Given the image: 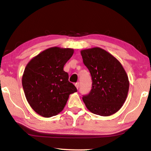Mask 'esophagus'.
I'll return each instance as SVG.
<instances>
[{
  "instance_id": "1",
  "label": "esophagus",
  "mask_w": 151,
  "mask_h": 151,
  "mask_svg": "<svg viewBox=\"0 0 151 151\" xmlns=\"http://www.w3.org/2000/svg\"><path fill=\"white\" fill-rule=\"evenodd\" d=\"M75 85V86L76 87V88L78 89V87H79V83H76Z\"/></svg>"
}]
</instances>
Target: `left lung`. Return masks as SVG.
Returning <instances> with one entry per match:
<instances>
[{
  "label": "left lung",
  "mask_w": 151,
  "mask_h": 151,
  "mask_svg": "<svg viewBox=\"0 0 151 151\" xmlns=\"http://www.w3.org/2000/svg\"><path fill=\"white\" fill-rule=\"evenodd\" d=\"M91 73L92 88L83 100L89 111L100 116L112 115L126 101L129 78L121 63L104 49L94 47L81 51Z\"/></svg>",
  "instance_id": "1"
}]
</instances>
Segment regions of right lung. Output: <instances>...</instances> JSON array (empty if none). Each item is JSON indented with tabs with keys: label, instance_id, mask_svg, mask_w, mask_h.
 Instances as JSON below:
<instances>
[{
	"label": "right lung",
	"instance_id": "1",
	"mask_svg": "<svg viewBox=\"0 0 151 151\" xmlns=\"http://www.w3.org/2000/svg\"><path fill=\"white\" fill-rule=\"evenodd\" d=\"M73 53V48L51 47L32 58L26 66L22 87L28 103L40 116L57 115L65 106L70 94L77 91L63 70Z\"/></svg>",
	"mask_w": 151,
	"mask_h": 151
}]
</instances>
